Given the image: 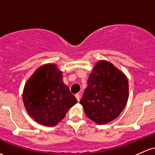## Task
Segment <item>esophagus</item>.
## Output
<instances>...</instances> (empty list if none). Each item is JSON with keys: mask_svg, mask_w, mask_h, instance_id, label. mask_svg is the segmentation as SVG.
<instances>
[{"mask_svg": "<svg viewBox=\"0 0 155 155\" xmlns=\"http://www.w3.org/2000/svg\"><path fill=\"white\" fill-rule=\"evenodd\" d=\"M76 96V99H77V101H80V95L78 94V93H77V94H76V96Z\"/></svg>", "mask_w": 155, "mask_h": 155, "instance_id": "1", "label": "esophagus"}]
</instances>
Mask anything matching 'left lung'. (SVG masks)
Listing matches in <instances>:
<instances>
[{
	"label": "left lung",
	"instance_id": "8db88e82",
	"mask_svg": "<svg viewBox=\"0 0 155 155\" xmlns=\"http://www.w3.org/2000/svg\"><path fill=\"white\" fill-rule=\"evenodd\" d=\"M129 98L126 75L106 60L93 68L80 104L86 115L98 124L112 121L123 111Z\"/></svg>",
	"mask_w": 155,
	"mask_h": 155
}]
</instances>
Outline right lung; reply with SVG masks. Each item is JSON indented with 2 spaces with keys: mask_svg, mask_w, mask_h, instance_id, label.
Returning a JSON list of instances; mask_svg holds the SVG:
<instances>
[{
  "mask_svg": "<svg viewBox=\"0 0 155 155\" xmlns=\"http://www.w3.org/2000/svg\"><path fill=\"white\" fill-rule=\"evenodd\" d=\"M62 71L55 64H43L25 83L23 101L28 115L48 127L57 125L77 99L62 81Z\"/></svg>",
  "mask_w": 155,
  "mask_h": 155,
  "instance_id": "add662e5",
  "label": "right lung"
}]
</instances>
